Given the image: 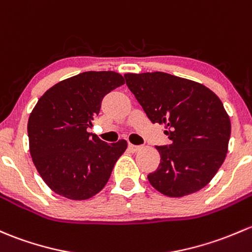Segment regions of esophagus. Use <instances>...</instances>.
I'll return each instance as SVG.
<instances>
[{"label": "esophagus", "instance_id": "obj_1", "mask_svg": "<svg viewBox=\"0 0 252 252\" xmlns=\"http://www.w3.org/2000/svg\"><path fill=\"white\" fill-rule=\"evenodd\" d=\"M128 148L131 151V152H136V151H139L141 146H136V145H133V144H129L128 145Z\"/></svg>", "mask_w": 252, "mask_h": 252}]
</instances>
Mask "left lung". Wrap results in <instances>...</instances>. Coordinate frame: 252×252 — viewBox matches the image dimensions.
I'll use <instances>...</instances> for the list:
<instances>
[{
  "label": "left lung",
  "mask_w": 252,
  "mask_h": 252,
  "mask_svg": "<svg viewBox=\"0 0 252 252\" xmlns=\"http://www.w3.org/2000/svg\"><path fill=\"white\" fill-rule=\"evenodd\" d=\"M130 89L152 123H165L170 142L157 146L160 163L147 175L168 197L202 189L226 158L231 121L221 100L199 83L165 72L126 73Z\"/></svg>",
  "instance_id": "1"
}]
</instances>
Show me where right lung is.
Returning <instances> with one entry per match:
<instances>
[{
	"instance_id": "obj_1",
	"label": "right lung",
	"mask_w": 252,
	"mask_h": 252,
	"mask_svg": "<svg viewBox=\"0 0 252 252\" xmlns=\"http://www.w3.org/2000/svg\"><path fill=\"white\" fill-rule=\"evenodd\" d=\"M124 84L113 71H88L59 82L37 101L28 123L30 153L48 187L84 200L105 187L126 140L107 144L88 133L106 94Z\"/></svg>"
}]
</instances>
